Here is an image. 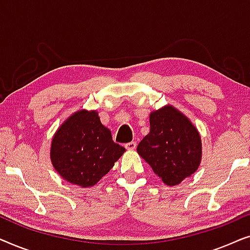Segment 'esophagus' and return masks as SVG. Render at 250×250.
I'll return each mask as SVG.
<instances>
[{
	"instance_id": "1",
	"label": "esophagus",
	"mask_w": 250,
	"mask_h": 250,
	"mask_svg": "<svg viewBox=\"0 0 250 250\" xmlns=\"http://www.w3.org/2000/svg\"><path fill=\"white\" fill-rule=\"evenodd\" d=\"M125 148L127 149V150H134V149L136 148V142L132 141V142L126 143V145H125Z\"/></svg>"
}]
</instances>
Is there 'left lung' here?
Masks as SVG:
<instances>
[{
    "label": "left lung",
    "mask_w": 250,
    "mask_h": 250,
    "mask_svg": "<svg viewBox=\"0 0 250 250\" xmlns=\"http://www.w3.org/2000/svg\"><path fill=\"white\" fill-rule=\"evenodd\" d=\"M136 150L164 183L176 186L199 167L201 139L186 116L167 105L150 114V132Z\"/></svg>",
    "instance_id": "obj_1"
}]
</instances>
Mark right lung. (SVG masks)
Instances as JSON below:
<instances>
[{
  "label": "right lung",
  "instance_id": "1",
  "mask_svg": "<svg viewBox=\"0 0 250 250\" xmlns=\"http://www.w3.org/2000/svg\"><path fill=\"white\" fill-rule=\"evenodd\" d=\"M124 151L112 141L110 129L101 124L97 111L81 110L53 136L51 162L67 182L86 188L98 183Z\"/></svg>",
  "mask_w": 250,
  "mask_h": 250
}]
</instances>
